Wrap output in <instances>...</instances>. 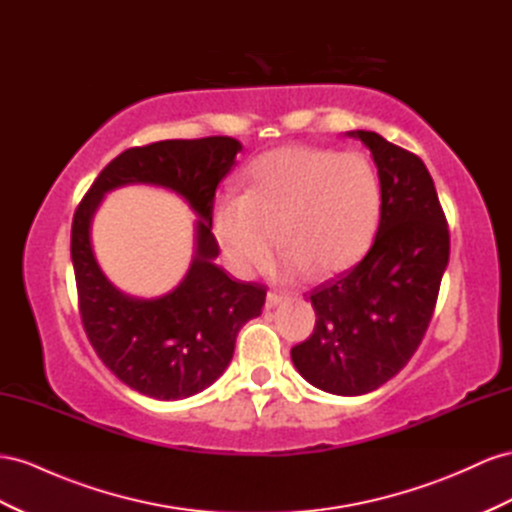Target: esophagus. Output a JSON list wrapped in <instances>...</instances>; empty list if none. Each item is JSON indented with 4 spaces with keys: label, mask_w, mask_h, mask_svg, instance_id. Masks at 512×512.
<instances>
[{
    "label": "esophagus",
    "mask_w": 512,
    "mask_h": 512,
    "mask_svg": "<svg viewBox=\"0 0 512 512\" xmlns=\"http://www.w3.org/2000/svg\"><path fill=\"white\" fill-rule=\"evenodd\" d=\"M284 299H286L284 293H278V290H269V293H267V306H269V308L278 306V303H282Z\"/></svg>",
    "instance_id": "obj_1"
}]
</instances>
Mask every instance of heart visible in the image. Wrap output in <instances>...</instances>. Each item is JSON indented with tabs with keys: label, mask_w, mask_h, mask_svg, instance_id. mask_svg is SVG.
<instances>
[{
	"label": "heart",
	"mask_w": 512,
	"mask_h": 512,
	"mask_svg": "<svg viewBox=\"0 0 512 512\" xmlns=\"http://www.w3.org/2000/svg\"><path fill=\"white\" fill-rule=\"evenodd\" d=\"M381 206L379 174L364 155L286 146L250 165L245 193L217 198L213 232L239 275L265 265L278 232L286 275H331L366 254Z\"/></svg>",
	"instance_id": "obj_1"
}]
</instances>
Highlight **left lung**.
<instances>
[{"label":"left lung","instance_id":"obj_1","mask_svg":"<svg viewBox=\"0 0 512 512\" xmlns=\"http://www.w3.org/2000/svg\"><path fill=\"white\" fill-rule=\"evenodd\" d=\"M351 135L370 148L383 189L375 243L357 265L310 290L314 331L290 349L303 379L340 396L377 390L418 351L450 256L424 161L379 133Z\"/></svg>","mask_w":512,"mask_h":512}]
</instances>
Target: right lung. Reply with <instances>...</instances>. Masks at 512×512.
Segmentation results:
<instances>
[{
	"label": "right lung",
	"instance_id": "add662e5",
	"mask_svg": "<svg viewBox=\"0 0 512 512\" xmlns=\"http://www.w3.org/2000/svg\"><path fill=\"white\" fill-rule=\"evenodd\" d=\"M243 144L228 135L163 140L124 150L81 198L71 230L79 314L101 362L131 390L159 400L202 392L230 364L239 329L262 312L267 286L232 280L217 267L213 204L219 181ZM127 182L168 186L202 217L188 278L161 300H135L108 284L95 265L89 222L104 191Z\"/></svg>",
	"mask_w": 512,
	"mask_h": 512
}]
</instances>
